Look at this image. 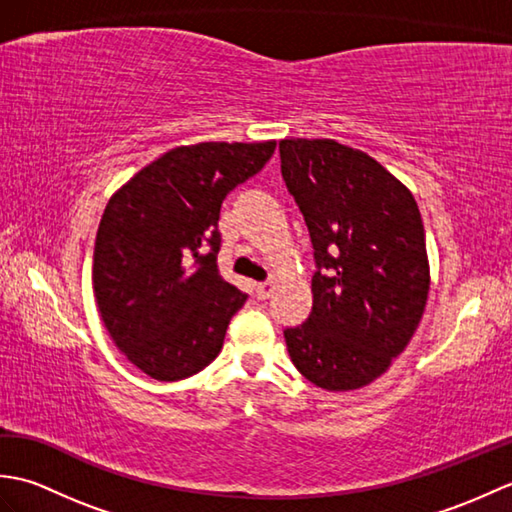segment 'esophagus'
<instances>
[{"label":"esophagus","mask_w":512,"mask_h":512,"mask_svg":"<svg viewBox=\"0 0 512 512\" xmlns=\"http://www.w3.org/2000/svg\"><path fill=\"white\" fill-rule=\"evenodd\" d=\"M273 290H275V281H262V284L255 286V295L257 299H268L273 295Z\"/></svg>","instance_id":"1"}]
</instances>
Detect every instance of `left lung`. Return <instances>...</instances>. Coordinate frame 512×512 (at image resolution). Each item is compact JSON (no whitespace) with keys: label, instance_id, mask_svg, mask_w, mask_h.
Listing matches in <instances>:
<instances>
[{"label":"left lung","instance_id":"8db88e82","mask_svg":"<svg viewBox=\"0 0 512 512\" xmlns=\"http://www.w3.org/2000/svg\"><path fill=\"white\" fill-rule=\"evenodd\" d=\"M279 156L317 264L310 317L284 330L288 354L321 389L365 387L405 350L427 306L418 204L374 158L334 140H281Z\"/></svg>","mask_w":512,"mask_h":512}]
</instances>
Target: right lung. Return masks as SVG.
<instances>
[{
    "instance_id": "obj_1",
    "label": "right lung",
    "mask_w": 512,
    "mask_h": 512,
    "mask_svg": "<svg viewBox=\"0 0 512 512\" xmlns=\"http://www.w3.org/2000/svg\"><path fill=\"white\" fill-rule=\"evenodd\" d=\"M275 154V143L176 147L107 202L94 244L101 319L129 361L156 380L202 372L248 295L222 279V202Z\"/></svg>"
}]
</instances>
